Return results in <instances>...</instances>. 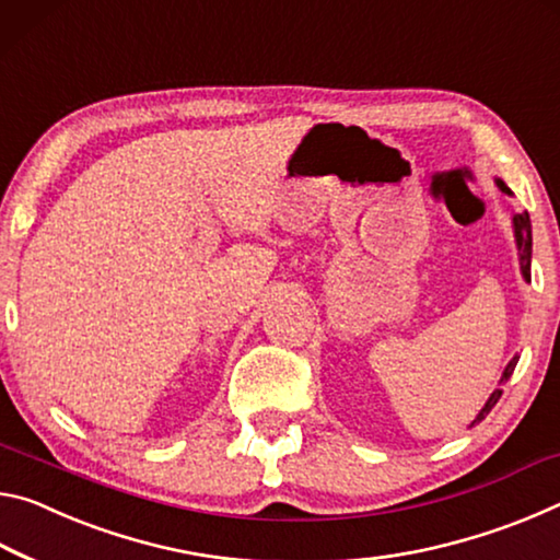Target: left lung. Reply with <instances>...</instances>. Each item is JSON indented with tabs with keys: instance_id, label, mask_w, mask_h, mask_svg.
<instances>
[{
	"instance_id": "left-lung-1",
	"label": "left lung",
	"mask_w": 560,
	"mask_h": 560,
	"mask_svg": "<svg viewBox=\"0 0 560 560\" xmlns=\"http://www.w3.org/2000/svg\"><path fill=\"white\" fill-rule=\"evenodd\" d=\"M497 183H499V188L503 190V194L511 196V188L506 186V183H503V180H497ZM513 235H516L521 275H524V280H530V218H528L526 210H524V213L513 215ZM516 362H518V357H513V360L506 364V370H503V374H501V384L511 377L513 370H516ZM501 392L503 389H493L491 392L489 401H487V405H483V409L479 411V415H476V419L471 421V424H476V421H481L483 417L489 415V411L493 409V405H497V401L501 399Z\"/></svg>"
}]
</instances>
